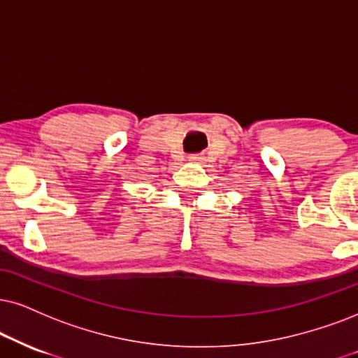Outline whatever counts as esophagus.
Here are the masks:
<instances>
[{"instance_id": "1", "label": "esophagus", "mask_w": 358, "mask_h": 358, "mask_svg": "<svg viewBox=\"0 0 358 358\" xmlns=\"http://www.w3.org/2000/svg\"><path fill=\"white\" fill-rule=\"evenodd\" d=\"M202 159H204V157H202V156H199V154H192V156H191V157H189V161L196 162V161H202Z\"/></svg>"}]
</instances>
